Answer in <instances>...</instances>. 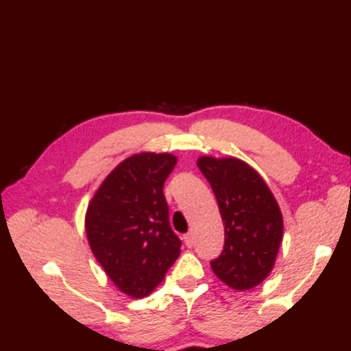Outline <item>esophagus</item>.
<instances>
[{
  "mask_svg": "<svg viewBox=\"0 0 351 351\" xmlns=\"http://www.w3.org/2000/svg\"><path fill=\"white\" fill-rule=\"evenodd\" d=\"M184 243H185V246H187V248H191V246H193L195 239H193V234H191V232H187V234L184 236Z\"/></svg>",
  "mask_w": 351,
  "mask_h": 351,
  "instance_id": "34e87169",
  "label": "esophagus"
}]
</instances>
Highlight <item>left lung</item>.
Wrapping results in <instances>:
<instances>
[{"mask_svg":"<svg viewBox=\"0 0 351 351\" xmlns=\"http://www.w3.org/2000/svg\"><path fill=\"white\" fill-rule=\"evenodd\" d=\"M225 226V245L211 269L226 286L250 291L269 276L283 240V216L272 191L239 158L201 156Z\"/></svg>","mask_w":351,"mask_h":351,"instance_id":"8db88e82","label":"left lung"}]
</instances>
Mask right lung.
Wrapping results in <instances>:
<instances>
[{
  "label": "right lung",
  "instance_id": "add662e5",
  "mask_svg": "<svg viewBox=\"0 0 351 351\" xmlns=\"http://www.w3.org/2000/svg\"><path fill=\"white\" fill-rule=\"evenodd\" d=\"M176 156L141 152L121 161L89 201L88 243L106 276L132 298H144L181 252L162 193Z\"/></svg>",
  "mask_w": 351,
  "mask_h": 351
}]
</instances>
